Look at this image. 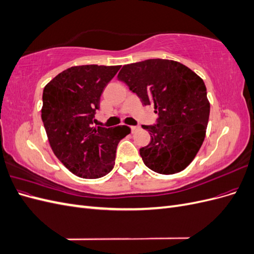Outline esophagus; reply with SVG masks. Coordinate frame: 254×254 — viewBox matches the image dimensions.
Masks as SVG:
<instances>
[{
	"label": "esophagus",
	"mask_w": 254,
	"mask_h": 254,
	"mask_svg": "<svg viewBox=\"0 0 254 254\" xmlns=\"http://www.w3.org/2000/svg\"><path fill=\"white\" fill-rule=\"evenodd\" d=\"M130 128H131V131H132L133 133L136 131V130H139V129H140V127H139V126H131Z\"/></svg>",
	"instance_id": "1"
}]
</instances>
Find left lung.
I'll use <instances>...</instances> for the list:
<instances>
[{
  "instance_id": "8db88e82",
  "label": "left lung",
  "mask_w": 254,
  "mask_h": 254,
  "mask_svg": "<svg viewBox=\"0 0 254 254\" xmlns=\"http://www.w3.org/2000/svg\"><path fill=\"white\" fill-rule=\"evenodd\" d=\"M144 106L159 114L156 125L142 127L151 136L140 149L144 164L162 175L187 168L204 141L210 115L206 88L199 76L175 60L148 59L125 64L118 75Z\"/></svg>"
}]
</instances>
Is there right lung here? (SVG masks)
Listing matches in <instances>:
<instances>
[{"label": "right lung", "mask_w": 254, "mask_h": 254, "mask_svg": "<svg viewBox=\"0 0 254 254\" xmlns=\"http://www.w3.org/2000/svg\"><path fill=\"white\" fill-rule=\"evenodd\" d=\"M121 65H76L54 77L43 90L41 118L51 148L68 171L84 179L104 177L114 166L125 125L93 126L101 95Z\"/></svg>", "instance_id": "obj_1"}]
</instances>
